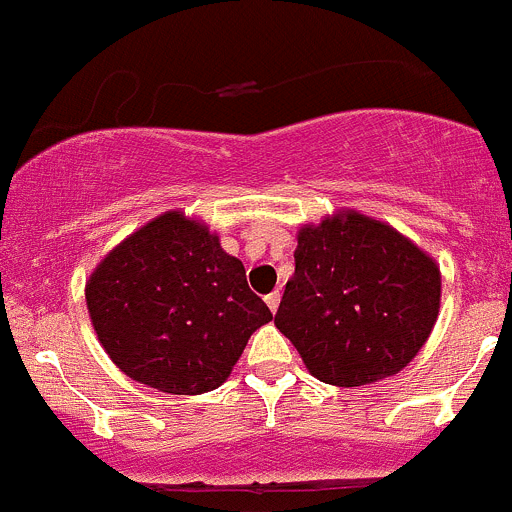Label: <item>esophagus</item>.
Segmentation results:
<instances>
[{"label": "esophagus", "mask_w": 512, "mask_h": 512, "mask_svg": "<svg viewBox=\"0 0 512 512\" xmlns=\"http://www.w3.org/2000/svg\"><path fill=\"white\" fill-rule=\"evenodd\" d=\"M278 303H281V293H278V291L268 293V296H266V306H268V308H271V313H276Z\"/></svg>", "instance_id": "34e87169"}]
</instances>
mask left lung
Segmentation results:
<instances>
[{"mask_svg": "<svg viewBox=\"0 0 512 512\" xmlns=\"http://www.w3.org/2000/svg\"><path fill=\"white\" fill-rule=\"evenodd\" d=\"M296 239V271L273 323L308 373L353 388L403 371L438 321V263L353 209L303 224Z\"/></svg>", "mask_w": 512, "mask_h": 512, "instance_id": "obj_1", "label": "left lung"}]
</instances>
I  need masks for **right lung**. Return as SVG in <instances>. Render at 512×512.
I'll return each mask as SVG.
<instances>
[{"label":"right lung","mask_w":512,"mask_h":512,"mask_svg":"<svg viewBox=\"0 0 512 512\" xmlns=\"http://www.w3.org/2000/svg\"><path fill=\"white\" fill-rule=\"evenodd\" d=\"M106 356L136 383L171 396L214 391L271 311L244 263L184 211H164L116 244L86 281Z\"/></svg>","instance_id":"obj_1"}]
</instances>
